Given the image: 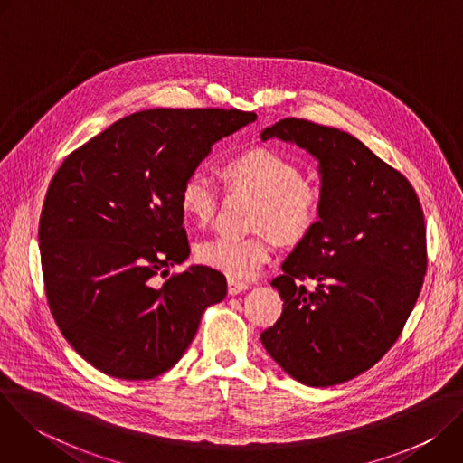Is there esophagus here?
Returning a JSON list of instances; mask_svg holds the SVG:
<instances>
[{"label": "esophagus", "instance_id": "esophagus-1", "mask_svg": "<svg viewBox=\"0 0 463 463\" xmlns=\"http://www.w3.org/2000/svg\"><path fill=\"white\" fill-rule=\"evenodd\" d=\"M227 286H229V295H238V293H241L249 288L245 282H240V280H234V279H229Z\"/></svg>", "mask_w": 463, "mask_h": 463}]
</instances>
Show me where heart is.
<instances>
[{
	"label": "heart",
	"mask_w": 463,
	"mask_h": 463,
	"mask_svg": "<svg viewBox=\"0 0 463 463\" xmlns=\"http://www.w3.org/2000/svg\"><path fill=\"white\" fill-rule=\"evenodd\" d=\"M222 174L229 192L256 197L254 229H269L280 241L295 243L307 238L318 225L326 207V188L304 177L302 166L271 146H250L227 157ZM218 192L200 174L186 177L179 190L183 214L207 227L218 211ZM268 232L247 238L220 236L197 247V260L229 279H250L271 258Z\"/></svg>",
	"instance_id": "1"
}]
</instances>
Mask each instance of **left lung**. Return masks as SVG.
<instances>
[{
	"mask_svg": "<svg viewBox=\"0 0 463 463\" xmlns=\"http://www.w3.org/2000/svg\"><path fill=\"white\" fill-rule=\"evenodd\" d=\"M273 137L318 159L326 207L271 282L282 315L260 339L297 381L339 384L381 361L418 302L429 263L423 209L411 181L346 131L289 117L263 129L261 141Z\"/></svg>",
	"mask_w": 463,
	"mask_h": 463,
	"instance_id": "left-lung-1",
	"label": "left lung"
}]
</instances>
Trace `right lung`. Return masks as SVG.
Here are the masks:
<instances>
[{"label":"right lung","instance_id":"obj_1","mask_svg":"<svg viewBox=\"0 0 463 463\" xmlns=\"http://www.w3.org/2000/svg\"><path fill=\"white\" fill-rule=\"evenodd\" d=\"M256 113L157 108L131 113L71 152L52 175L38 225L43 288L61 335L97 370L154 379L227 295L220 271L172 273L190 247L179 190L213 143Z\"/></svg>","mask_w":463,"mask_h":463}]
</instances>
